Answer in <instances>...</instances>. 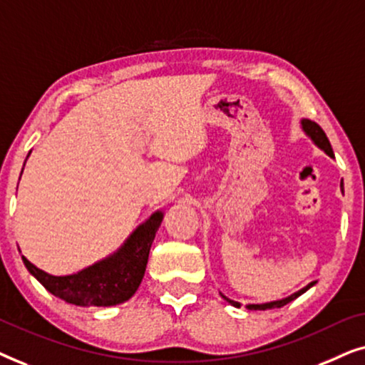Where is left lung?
Masks as SVG:
<instances>
[{"instance_id":"8db88e82","label":"left lung","mask_w":365,"mask_h":365,"mask_svg":"<svg viewBox=\"0 0 365 365\" xmlns=\"http://www.w3.org/2000/svg\"><path fill=\"white\" fill-rule=\"evenodd\" d=\"M301 124H302L304 133H306L307 136L312 139L314 144H316L317 148H321L322 151L327 154V156L334 158L332 146H331V143H329V139H327V136H326V133L322 131V128L319 126L317 123L311 121V119H302ZM341 187H342V182H341ZM314 284H316V282L307 284V286H306V287H302L301 291L294 292V294H291V296H289V297H284V299H281V301H272V302H266V304H247L246 307H247V309H251V311H267V309H277V307H282V306H286V304H289L291 301H294V299H297L299 296H301V294L306 292L307 289H311V287L314 286ZM221 296H222L224 299H226V301H227L229 304H232L234 307H239V306H241V304L236 302V301H231V299L224 296V294H221Z\"/></svg>"}]
</instances>
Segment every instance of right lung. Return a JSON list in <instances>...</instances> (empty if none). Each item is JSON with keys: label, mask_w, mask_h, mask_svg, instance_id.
Returning a JSON list of instances; mask_svg holds the SVG:
<instances>
[{"label": "right lung", "mask_w": 365, "mask_h": 365, "mask_svg": "<svg viewBox=\"0 0 365 365\" xmlns=\"http://www.w3.org/2000/svg\"><path fill=\"white\" fill-rule=\"evenodd\" d=\"M163 217V211L151 214L148 221L134 229L116 252L71 276H51L24 256H21L23 262L53 296L63 301L83 307L116 306L126 302L138 291L146 271L149 249Z\"/></svg>", "instance_id": "right-lung-1"}]
</instances>
